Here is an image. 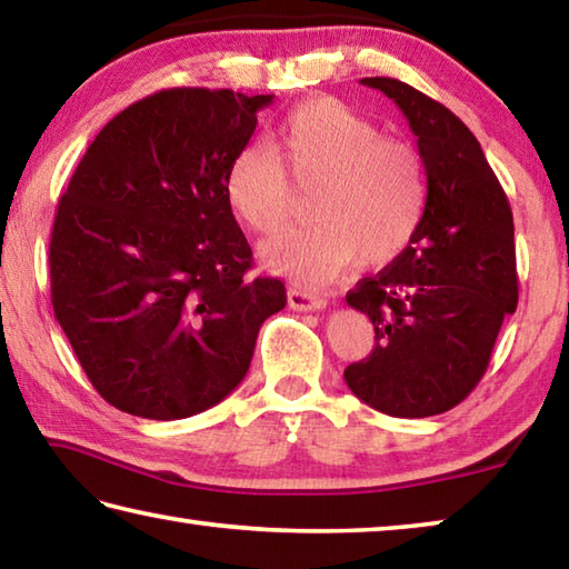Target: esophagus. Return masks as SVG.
I'll return each instance as SVG.
<instances>
[{"instance_id": "esophagus-1", "label": "esophagus", "mask_w": 569, "mask_h": 569, "mask_svg": "<svg viewBox=\"0 0 569 569\" xmlns=\"http://www.w3.org/2000/svg\"><path fill=\"white\" fill-rule=\"evenodd\" d=\"M288 306H291L293 311H321V308H326V298L306 291V288L293 286L288 288Z\"/></svg>"}]
</instances>
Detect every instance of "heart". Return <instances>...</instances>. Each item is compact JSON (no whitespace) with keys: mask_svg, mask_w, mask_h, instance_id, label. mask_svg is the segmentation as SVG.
Segmentation results:
<instances>
[{"mask_svg":"<svg viewBox=\"0 0 569 569\" xmlns=\"http://www.w3.org/2000/svg\"><path fill=\"white\" fill-rule=\"evenodd\" d=\"M291 179L313 188L308 218L261 246V261L301 283H323L353 261L387 266L417 236L427 182L411 148L387 140L377 122L333 98L306 100L286 114L271 150L246 146L223 176L226 203L256 233H276L291 216Z\"/></svg>","mask_w":569,"mask_h":569,"instance_id":"heart-1","label":"heart"}]
</instances>
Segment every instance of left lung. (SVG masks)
Returning <instances> with one entry per match:
<instances>
[{
	"label": "left lung",
	"instance_id": "left-lung-1",
	"mask_svg": "<svg viewBox=\"0 0 569 569\" xmlns=\"http://www.w3.org/2000/svg\"><path fill=\"white\" fill-rule=\"evenodd\" d=\"M361 84L407 114L427 170V206L407 250L346 293L371 319L377 346L346 366L343 379L389 417H435L485 377L505 316L517 308L512 208L455 112L393 77Z\"/></svg>",
	"mask_w": 569,
	"mask_h": 569
}]
</instances>
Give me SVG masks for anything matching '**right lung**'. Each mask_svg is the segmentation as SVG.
<instances>
[{
  "instance_id": "right-lung-1",
  "label": "right lung",
  "mask_w": 569,
  "mask_h": 569,
  "mask_svg": "<svg viewBox=\"0 0 569 569\" xmlns=\"http://www.w3.org/2000/svg\"><path fill=\"white\" fill-rule=\"evenodd\" d=\"M273 94L170 88L104 124L57 203L54 319L100 397L172 421L243 381L263 321L286 306L223 196Z\"/></svg>"
}]
</instances>
